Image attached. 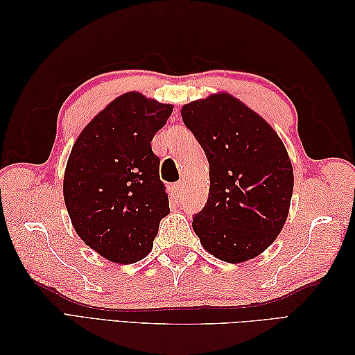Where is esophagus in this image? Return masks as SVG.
Instances as JSON below:
<instances>
[{
  "mask_svg": "<svg viewBox=\"0 0 355 355\" xmlns=\"http://www.w3.org/2000/svg\"><path fill=\"white\" fill-rule=\"evenodd\" d=\"M173 192H175V195H177L178 198H182L183 195H184V184L182 182H178V183L173 184Z\"/></svg>",
  "mask_w": 355,
  "mask_h": 355,
  "instance_id": "esophagus-1",
  "label": "esophagus"
}]
</instances>
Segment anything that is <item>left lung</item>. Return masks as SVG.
Listing matches in <instances>:
<instances>
[{"label": "left lung", "instance_id": "8db88e82", "mask_svg": "<svg viewBox=\"0 0 355 355\" xmlns=\"http://www.w3.org/2000/svg\"><path fill=\"white\" fill-rule=\"evenodd\" d=\"M209 162V198L192 227L202 247L225 262L262 253L281 233L293 195V166L266 120L229 94L182 110Z\"/></svg>", "mask_w": 355, "mask_h": 355}]
</instances>
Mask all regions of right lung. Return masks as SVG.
I'll list each match as a JSON object with an SVG mask.
<instances>
[{
    "label": "right lung",
    "instance_id": "right-lung-1",
    "mask_svg": "<svg viewBox=\"0 0 355 355\" xmlns=\"http://www.w3.org/2000/svg\"><path fill=\"white\" fill-rule=\"evenodd\" d=\"M173 107L126 93L80 132L64 175V200L73 227L103 258L132 263L154 245L169 215L160 158L150 148Z\"/></svg>",
    "mask_w": 355,
    "mask_h": 355
}]
</instances>
